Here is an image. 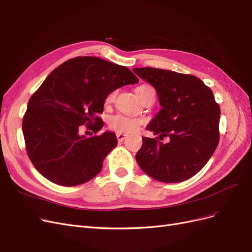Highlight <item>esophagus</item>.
Listing matches in <instances>:
<instances>
[{"label":"esophagus","instance_id":"esophagus-1","mask_svg":"<svg viewBox=\"0 0 252 252\" xmlns=\"http://www.w3.org/2000/svg\"><path fill=\"white\" fill-rule=\"evenodd\" d=\"M126 138V134L125 133H117V139L119 142H123Z\"/></svg>","mask_w":252,"mask_h":252}]
</instances>
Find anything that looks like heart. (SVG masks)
Returning a JSON list of instances; mask_svg holds the SVG:
<instances>
[{"label": "heart", "instance_id": "obj_1", "mask_svg": "<svg viewBox=\"0 0 252 252\" xmlns=\"http://www.w3.org/2000/svg\"><path fill=\"white\" fill-rule=\"evenodd\" d=\"M145 86L147 85H142L138 88L145 87ZM114 94H116V91L110 93L107 95V97H106V103H110L113 100ZM142 123L143 121L139 118L129 117V116H125V114L118 113V114H114V116H112L109 119L108 126L111 130L116 131L118 133H131L138 130L139 127L142 125Z\"/></svg>", "mask_w": 252, "mask_h": 252}]
</instances>
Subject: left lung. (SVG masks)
Masks as SVG:
<instances>
[{"label":"left lung","instance_id":"1","mask_svg":"<svg viewBox=\"0 0 252 252\" xmlns=\"http://www.w3.org/2000/svg\"><path fill=\"white\" fill-rule=\"evenodd\" d=\"M154 86L162 109L147 129L158 138H143L135 159L149 177L164 183L193 177L209 161L220 140V106L212 90L192 74L158 68H133Z\"/></svg>","mask_w":252,"mask_h":252}]
</instances>
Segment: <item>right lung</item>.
<instances>
[{"mask_svg": "<svg viewBox=\"0 0 252 252\" xmlns=\"http://www.w3.org/2000/svg\"><path fill=\"white\" fill-rule=\"evenodd\" d=\"M139 80L127 67L95 57H77L51 71L29 98L23 118L27 155L44 178L61 186L84 184L101 171L117 146L113 132L80 135L85 125L101 130L107 95Z\"/></svg>", "mask_w": 252, "mask_h": 252, "instance_id": "right-lung-1", "label": "right lung"}]
</instances>
